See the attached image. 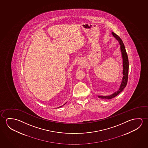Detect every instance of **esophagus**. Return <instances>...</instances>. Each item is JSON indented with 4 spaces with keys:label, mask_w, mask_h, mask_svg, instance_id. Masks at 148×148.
<instances>
[{
    "label": "esophagus",
    "mask_w": 148,
    "mask_h": 148,
    "mask_svg": "<svg viewBox=\"0 0 148 148\" xmlns=\"http://www.w3.org/2000/svg\"><path fill=\"white\" fill-rule=\"evenodd\" d=\"M78 64L81 65H83L84 61H83V60H80L79 61H78Z\"/></svg>",
    "instance_id": "obj_1"
}]
</instances>
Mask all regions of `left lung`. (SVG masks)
I'll return each mask as SVG.
<instances>
[{
    "mask_svg": "<svg viewBox=\"0 0 148 148\" xmlns=\"http://www.w3.org/2000/svg\"><path fill=\"white\" fill-rule=\"evenodd\" d=\"M112 34L113 36L117 40L118 42L119 43L120 46V50L121 53L122 55V66H123V77H122V81L121 82V84L120 86L119 89H118L117 91L115 92L112 94L108 96H98V98L103 99H111L114 98L117 96L118 94H119L122 90L124 89V88L126 87L128 79V73H129V60H128V56L127 53V52L125 50V48L124 47L123 42H122V40L120 38L118 35L115 34L114 32H112Z\"/></svg>",
    "mask_w": 148,
    "mask_h": 148,
    "instance_id": "1",
    "label": "left lung"
}]
</instances>
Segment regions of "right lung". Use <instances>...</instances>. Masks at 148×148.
Listing matches in <instances>:
<instances>
[{"label": "right lung", "instance_id": "1", "mask_svg": "<svg viewBox=\"0 0 148 148\" xmlns=\"http://www.w3.org/2000/svg\"><path fill=\"white\" fill-rule=\"evenodd\" d=\"M66 103H65V104H64V105H65V104H66ZM63 105V106H64ZM60 106V107H59V108H61V107H62V106Z\"/></svg>", "mask_w": 148, "mask_h": 148}]
</instances>
